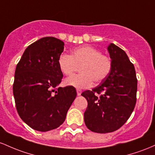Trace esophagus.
<instances>
[{
    "label": "esophagus",
    "instance_id": "obj_1",
    "mask_svg": "<svg viewBox=\"0 0 155 155\" xmlns=\"http://www.w3.org/2000/svg\"><path fill=\"white\" fill-rule=\"evenodd\" d=\"M81 93H82V91L81 89H77V94L78 96H80L81 94Z\"/></svg>",
    "mask_w": 155,
    "mask_h": 155
}]
</instances>
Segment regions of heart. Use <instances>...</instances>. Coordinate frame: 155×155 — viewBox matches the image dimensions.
<instances>
[{
    "mask_svg": "<svg viewBox=\"0 0 155 155\" xmlns=\"http://www.w3.org/2000/svg\"><path fill=\"white\" fill-rule=\"evenodd\" d=\"M58 67L65 75H71L80 67L81 74L70 76L64 81L67 86L78 88L91 86L94 81L100 83L108 77L112 70V59L102 54L96 48L84 45L75 48L72 55L61 54L59 56Z\"/></svg>",
    "mask_w": 155,
    "mask_h": 155,
    "instance_id": "obj_1",
    "label": "heart"
}]
</instances>
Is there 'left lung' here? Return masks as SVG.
<instances>
[{
    "label": "left lung",
    "mask_w": 155,
    "mask_h": 155,
    "mask_svg": "<svg viewBox=\"0 0 155 155\" xmlns=\"http://www.w3.org/2000/svg\"><path fill=\"white\" fill-rule=\"evenodd\" d=\"M112 59V70L105 81L81 95L88 107L84 121L91 131L111 133L127 121L136 103V73L133 63L122 49L111 43L107 47Z\"/></svg>",
    "instance_id": "obj_1"
}]
</instances>
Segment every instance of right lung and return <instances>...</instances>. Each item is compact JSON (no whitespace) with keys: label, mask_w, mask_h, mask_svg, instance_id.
<instances>
[{"label":"right lung","mask_w":155,"mask_h":155,"mask_svg":"<svg viewBox=\"0 0 155 155\" xmlns=\"http://www.w3.org/2000/svg\"><path fill=\"white\" fill-rule=\"evenodd\" d=\"M64 43L52 36L29 45L17 64L13 94L22 121L32 129L46 132L63 124L74 100V87H58L63 78L58 58Z\"/></svg>","instance_id":"add662e5"}]
</instances>
